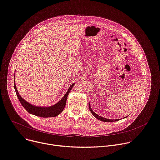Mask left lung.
Listing matches in <instances>:
<instances>
[{"label":"left lung","mask_w":160,"mask_h":160,"mask_svg":"<svg viewBox=\"0 0 160 160\" xmlns=\"http://www.w3.org/2000/svg\"><path fill=\"white\" fill-rule=\"evenodd\" d=\"M89 109H90V110L92 114L96 118H97L98 119H99V120H100V121H104V122H114V121H118V120H119V119H106V118H102V117H101V116H98L97 114H96L92 111V109H91L90 105V103H89Z\"/></svg>","instance_id":"1"}]
</instances>
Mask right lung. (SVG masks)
Segmentation results:
<instances>
[{
    "label": "right lung",
    "mask_w": 160,
    "mask_h": 160,
    "mask_svg": "<svg viewBox=\"0 0 160 160\" xmlns=\"http://www.w3.org/2000/svg\"><path fill=\"white\" fill-rule=\"evenodd\" d=\"M74 84H72L71 86H70V88H68V90L67 91V93L64 95V97L62 98V100L56 103L55 105L51 106V107H48V108H41V107H36V106L32 105L30 104L29 103L27 102L25 100H24L20 95L16 89V87L15 85V82L14 81V88L16 93V95L18 97V98L19 99L20 103L23 105V107L25 109V110L29 112L30 114L35 115L37 116L42 117V118H49V117H55L60 114L65 108V106L66 104V100L67 96L68 93L70 92L71 90L73 87Z\"/></svg>",
    "instance_id": "obj_1"
}]
</instances>
